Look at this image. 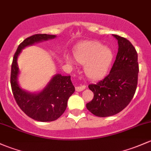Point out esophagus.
<instances>
[{"mask_svg":"<svg viewBox=\"0 0 151 151\" xmlns=\"http://www.w3.org/2000/svg\"><path fill=\"white\" fill-rule=\"evenodd\" d=\"M85 88H86V87H85V85H80V86H77V87H76L75 90H76V91L80 92V91H82V90H85Z\"/></svg>","mask_w":151,"mask_h":151,"instance_id":"esophagus-1","label":"esophagus"}]
</instances>
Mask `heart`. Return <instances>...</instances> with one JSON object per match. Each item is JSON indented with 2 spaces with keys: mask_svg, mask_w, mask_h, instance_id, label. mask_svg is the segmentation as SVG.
Masks as SVG:
<instances>
[{
  "mask_svg": "<svg viewBox=\"0 0 151 151\" xmlns=\"http://www.w3.org/2000/svg\"><path fill=\"white\" fill-rule=\"evenodd\" d=\"M73 56L76 62L84 65V72L90 80L102 78L106 74L114 58L111 48L103 45L98 41H85L78 44L73 50ZM69 65L73 61L69 56L65 57Z\"/></svg>",
  "mask_w": 151,
  "mask_h": 151,
  "instance_id": "obj_1",
  "label": "heart"
}]
</instances>
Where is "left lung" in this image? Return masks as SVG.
I'll use <instances>...</instances> for the list:
<instances>
[{
    "label": "left lung",
    "mask_w": 151,
    "mask_h": 151,
    "mask_svg": "<svg viewBox=\"0 0 151 151\" xmlns=\"http://www.w3.org/2000/svg\"><path fill=\"white\" fill-rule=\"evenodd\" d=\"M118 41V53L110 73L102 80L89 85L94 97L86 104L95 116L106 117L123 110L132 99L137 85V53L126 38L112 35Z\"/></svg>",
    "instance_id": "1"
}]
</instances>
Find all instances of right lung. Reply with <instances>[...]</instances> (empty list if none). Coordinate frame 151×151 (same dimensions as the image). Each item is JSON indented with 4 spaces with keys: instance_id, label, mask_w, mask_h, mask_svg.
<instances>
[{
    "instance_id": "obj_1",
    "label": "right lung",
    "mask_w": 151,
    "mask_h": 151,
    "mask_svg": "<svg viewBox=\"0 0 151 151\" xmlns=\"http://www.w3.org/2000/svg\"><path fill=\"white\" fill-rule=\"evenodd\" d=\"M55 37L56 35L47 34H37L27 37L19 45L13 58L11 85L16 102L28 116L38 122H52L59 118L66 110L68 100L75 88L71 76L56 74L40 91L32 93L22 89L18 81L20 71L17 59L25 47Z\"/></svg>"
}]
</instances>
